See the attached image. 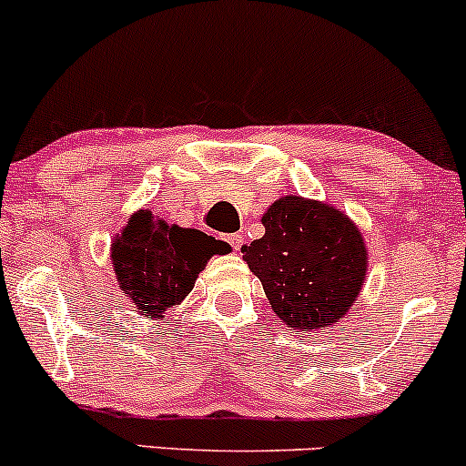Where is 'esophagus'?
Listing matches in <instances>:
<instances>
[{
	"label": "esophagus",
	"mask_w": 466,
	"mask_h": 466,
	"mask_svg": "<svg viewBox=\"0 0 466 466\" xmlns=\"http://www.w3.org/2000/svg\"><path fill=\"white\" fill-rule=\"evenodd\" d=\"M224 239H227V242L231 244L233 250H239V247H242V242H244V238H242V235H239V233L227 235V238H224Z\"/></svg>",
	"instance_id": "obj_1"
}]
</instances>
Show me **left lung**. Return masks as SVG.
Wrapping results in <instances>:
<instances>
[{
	"instance_id": "left-lung-1",
	"label": "left lung",
	"mask_w": 466,
	"mask_h": 466,
	"mask_svg": "<svg viewBox=\"0 0 466 466\" xmlns=\"http://www.w3.org/2000/svg\"><path fill=\"white\" fill-rule=\"evenodd\" d=\"M264 238L242 247L281 323L299 332L330 328L348 315L368 275L357 224L337 207L284 196L261 216Z\"/></svg>"
}]
</instances>
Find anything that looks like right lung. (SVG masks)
Returning <instances> with one entry per match:
<instances>
[{"mask_svg":"<svg viewBox=\"0 0 466 466\" xmlns=\"http://www.w3.org/2000/svg\"><path fill=\"white\" fill-rule=\"evenodd\" d=\"M222 253H228L227 242L167 224L149 208L136 211L109 248L120 290L140 317L160 321L185 301L207 261Z\"/></svg>","mask_w":466,"mask_h":466,"instance_id":"obj_1","label":"right lung"}]
</instances>
